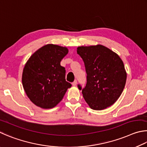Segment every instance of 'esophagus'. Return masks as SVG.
<instances>
[{
  "instance_id": "esophagus-1",
  "label": "esophagus",
  "mask_w": 147,
  "mask_h": 147,
  "mask_svg": "<svg viewBox=\"0 0 147 147\" xmlns=\"http://www.w3.org/2000/svg\"><path fill=\"white\" fill-rule=\"evenodd\" d=\"M77 84H78V81H77V80H75V81L73 82V83H72V85H73V86H76Z\"/></svg>"
}]
</instances>
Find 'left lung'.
Masks as SVG:
<instances>
[{
  "mask_svg": "<svg viewBox=\"0 0 147 147\" xmlns=\"http://www.w3.org/2000/svg\"><path fill=\"white\" fill-rule=\"evenodd\" d=\"M77 51L85 66L86 84L79 90L92 109L102 110L119 99L127 80L121 59L114 51L101 45L79 46Z\"/></svg>",
  "mask_w": 147,
  "mask_h": 147,
  "instance_id": "left-lung-1",
  "label": "left lung"
}]
</instances>
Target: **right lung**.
<instances>
[{
    "label": "right lung",
    "instance_id": "1",
    "mask_svg": "<svg viewBox=\"0 0 147 147\" xmlns=\"http://www.w3.org/2000/svg\"><path fill=\"white\" fill-rule=\"evenodd\" d=\"M68 49L48 44L30 57L22 71V86L28 98L36 106L52 109L62 99L71 84L66 81V70L61 61Z\"/></svg>",
    "mask_w": 147,
    "mask_h": 147
}]
</instances>
